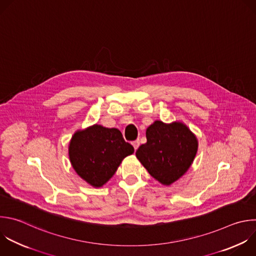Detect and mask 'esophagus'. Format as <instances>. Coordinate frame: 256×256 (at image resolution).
<instances>
[{
  "mask_svg": "<svg viewBox=\"0 0 256 256\" xmlns=\"http://www.w3.org/2000/svg\"><path fill=\"white\" fill-rule=\"evenodd\" d=\"M132 146H134V150H138V146H140V140H134V142H132Z\"/></svg>",
  "mask_w": 256,
  "mask_h": 256,
  "instance_id": "obj_1",
  "label": "esophagus"
}]
</instances>
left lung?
Here are the masks:
<instances>
[{"mask_svg": "<svg viewBox=\"0 0 256 256\" xmlns=\"http://www.w3.org/2000/svg\"><path fill=\"white\" fill-rule=\"evenodd\" d=\"M146 142L136 156L148 174L162 185H171L192 164L198 150L195 134L182 122L156 120L146 132Z\"/></svg>", "mask_w": 256, "mask_h": 256, "instance_id": "left-lung-1", "label": "left lung"}]
</instances>
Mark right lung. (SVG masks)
<instances>
[{"instance_id":"right-lung-1","label":"right lung","mask_w":256,"mask_h":256,"mask_svg":"<svg viewBox=\"0 0 256 256\" xmlns=\"http://www.w3.org/2000/svg\"><path fill=\"white\" fill-rule=\"evenodd\" d=\"M134 152L118 128L100 124L76 132L69 144V158L75 172L96 188L104 186L122 160Z\"/></svg>"}]
</instances>
